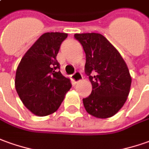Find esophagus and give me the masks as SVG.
<instances>
[{"label": "esophagus", "mask_w": 149, "mask_h": 149, "mask_svg": "<svg viewBox=\"0 0 149 149\" xmlns=\"http://www.w3.org/2000/svg\"><path fill=\"white\" fill-rule=\"evenodd\" d=\"M83 79V75L79 71H75L74 74H73L71 75V79H72L74 83H78L79 81H80Z\"/></svg>", "instance_id": "obj_1"}]
</instances>
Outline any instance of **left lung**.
<instances>
[{
	"instance_id": "left-lung-1",
	"label": "left lung",
	"mask_w": 149,
	"mask_h": 149,
	"mask_svg": "<svg viewBox=\"0 0 149 149\" xmlns=\"http://www.w3.org/2000/svg\"><path fill=\"white\" fill-rule=\"evenodd\" d=\"M86 54L85 73L92 93L83 99L86 111L98 118L113 116L123 106L131 78L126 62L106 38L98 33L74 34Z\"/></svg>"
}]
</instances>
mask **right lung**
I'll use <instances>...</instances> for the list:
<instances>
[{
    "mask_svg": "<svg viewBox=\"0 0 149 149\" xmlns=\"http://www.w3.org/2000/svg\"><path fill=\"white\" fill-rule=\"evenodd\" d=\"M66 33L47 32L22 57L15 75V88L23 104L37 116L51 114L60 107L71 88L61 74L57 55Z\"/></svg>",
    "mask_w": 149,
    "mask_h": 149,
    "instance_id": "obj_1",
    "label": "right lung"
}]
</instances>
